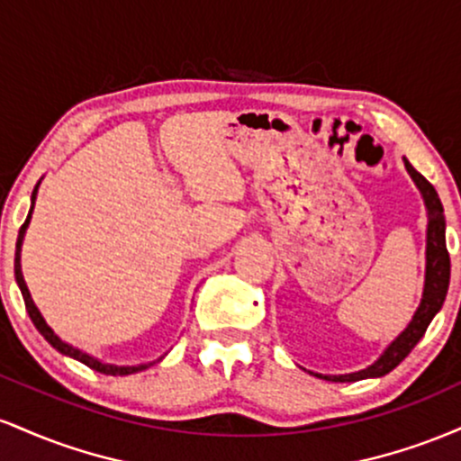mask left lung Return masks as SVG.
<instances>
[{"instance_id":"1","label":"left lung","mask_w":461,"mask_h":461,"mask_svg":"<svg viewBox=\"0 0 461 461\" xmlns=\"http://www.w3.org/2000/svg\"><path fill=\"white\" fill-rule=\"evenodd\" d=\"M405 168L411 176V179L416 182V186L420 188L422 197H425L427 214H429V225H427V275L420 308L416 310L414 319L407 325V330L396 338L393 345L385 348L384 356L379 357L373 366H368L366 370H359V373L338 375V377H327V375L322 377V375H316V377L327 379V382H359V379L382 377V375L390 373V370L399 366V364L410 356L411 348H414L418 345V340L425 336L431 319L438 314L444 299H447L448 279H451V258H448L447 236H444V227H447V223H444L442 201L438 197L436 188H433L407 160Z\"/></svg>"}]
</instances>
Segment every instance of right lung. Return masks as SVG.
Instances as JSON below:
<instances>
[{
    "label": "right lung",
    "mask_w": 461,
    "mask_h": 461,
    "mask_svg": "<svg viewBox=\"0 0 461 461\" xmlns=\"http://www.w3.org/2000/svg\"><path fill=\"white\" fill-rule=\"evenodd\" d=\"M36 190H39V184H36L34 193H32V208H34ZM32 208H30V214H32ZM30 214H28V219H25V223L21 225V230H19L17 253H14V277H17V284H19V288H21V294H23L25 310H28L30 319H32V322H34L36 330L41 331V336H43L45 340L50 342V345L56 348V351L65 353V356L77 359V362H82V364H86L88 368L97 370V373H104V375H131V373H139V370H142V368H147V366H110V364H102V362H99V359L86 356V353L77 351V348H73L71 345H67V342H62L60 338H58L54 331H51V327L47 325L43 316H41L39 308H36V305H34V301H32L28 285H25V282H23V273H21V256H19V251H21V240H23V234H25V227H28V223H30Z\"/></svg>",
    "instance_id": "1"
}]
</instances>
